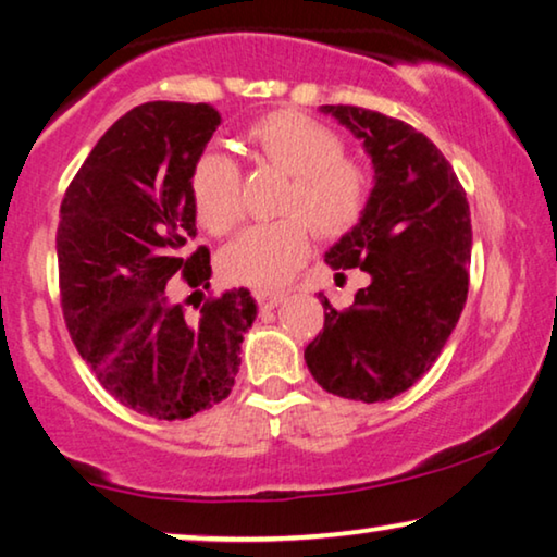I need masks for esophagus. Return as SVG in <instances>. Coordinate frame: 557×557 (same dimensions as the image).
<instances>
[{"label": "esophagus", "instance_id": "obj_1", "mask_svg": "<svg viewBox=\"0 0 557 557\" xmlns=\"http://www.w3.org/2000/svg\"><path fill=\"white\" fill-rule=\"evenodd\" d=\"M284 299H286V292H269V288H258L256 292V301L261 304V309L278 307Z\"/></svg>", "mask_w": 557, "mask_h": 557}]
</instances>
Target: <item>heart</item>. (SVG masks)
Listing matches in <instances>:
<instances>
[{
	"label": "heart",
	"instance_id": "obj_1",
	"mask_svg": "<svg viewBox=\"0 0 557 557\" xmlns=\"http://www.w3.org/2000/svg\"><path fill=\"white\" fill-rule=\"evenodd\" d=\"M246 141L261 164L288 174L276 223L253 225L225 248L220 265L235 284L273 288L286 284L309 258L311 231L339 238L360 223L372 195L368 166L342 154L339 136L307 113L271 111L248 126ZM197 223L227 235L246 218L243 177L225 154H202L189 174Z\"/></svg>",
	"mask_w": 557,
	"mask_h": 557
}]
</instances>
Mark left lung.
Segmentation results:
<instances>
[{"label":"left lung","instance_id":"8db88e82","mask_svg":"<svg viewBox=\"0 0 557 557\" xmlns=\"http://www.w3.org/2000/svg\"><path fill=\"white\" fill-rule=\"evenodd\" d=\"M372 159L375 187L352 231L326 250L334 271L360 269L370 286L304 349L319 385L339 398L383 403L431 370L469 294L467 193L429 136L360 106H322ZM345 276V273H337Z\"/></svg>","mask_w":557,"mask_h":557}]
</instances>
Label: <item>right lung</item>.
<instances>
[{
    "mask_svg": "<svg viewBox=\"0 0 557 557\" xmlns=\"http://www.w3.org/2000/svg\"><path fill=\"white\" fill-rule=\"evenodd\" d=\"M218 126L208 103L136 106L98 139L60 202V304L73 345L113 398L159 421L231 395L256 319L248 288L205 299L210 250L187 248L197 235L189 174ZM182 283L201 296L195 315L171 299Z\"/></svg>",
    "mask_w": 557,
    "mask_h": 557,
    "instance_id": "1",
    "label": "right lung"
}]
</instances>
